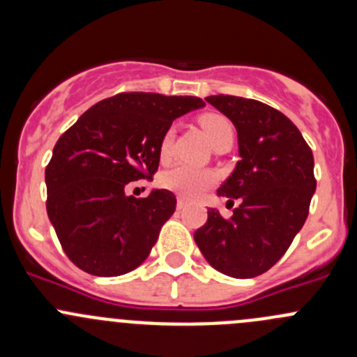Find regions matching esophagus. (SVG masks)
<instances>
[{
    "label": "esophagus",
    "instance_id": "1",
    "mask_svg": "<svg viewBox=\"0 0 357 357\" xmlns=\"http://www.w3.org/2000/svg\"><path fill=\"white\" fill-rule=\"evenodd\" d=\"M186 204H188V202L183 199V197H178V208H185Z\"/></svg>",
    "mask_w": 357,
    "mask_h": 357
}]
</instances>
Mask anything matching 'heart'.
<instances>
[{
  "mask_svg": "<svg viewBox=\"0 0 357 357\" xmlns=\"http://www.w3.org/2000/svg\"><path fill=\"white\" fill-rule=\"evenodd\" d=\"M202 129L207 135L208 142L212 146L218 145L222 139H233L235 129H233L231 121L225 117L218 112H207L199 117ZM172 149V131H165L160 139V146H158V153H160L162 160H165L171 155ZM215 181V176L207 169H197L188 164H178L172 169L165 171L160 176V185L164 188L171 190V192L178 193V195L186 197V199H197L207 188H211Z\"/></svg>",
  "mask_w": 357,
  "mask_h": 357,
  "instance_id": "1",
  "label": "heart"
}]
</instances>
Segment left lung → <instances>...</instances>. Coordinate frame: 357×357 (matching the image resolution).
<instances>
[{
	"instance_id": "left-lung-1",
	"label": "left lung",
	"mask_w": 357,
	"mask_h": 357,
	"mask_svg": "<svg viewBox=\"0 0 357 357\" xmlns=\"http://www.w3.org/2000/svg\"><path fill=\"white\" fill-rule=\"evenodd\" d=\"M205 100L238 132L240 160L218 195L240 199V205L229 219L211 208L193 238L219 273L254 278L282 259L304 226L316 192L314 158L301 131L280 110L240 96Z\"/></svg>"
}]
</instances>
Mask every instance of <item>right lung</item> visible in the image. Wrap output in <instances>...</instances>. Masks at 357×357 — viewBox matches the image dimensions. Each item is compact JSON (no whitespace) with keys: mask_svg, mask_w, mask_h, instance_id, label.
I'll list each match as a JSON object with an SVG mask.
<instances>
[{"mask_svg":"<svg viewBox=\"0 0 357 357\" xmlns=\"http://www.w3.org/2000/svg\"><path fill=\"white\" fill-rule=\"evenodd\" d=\"M205 103L197 96L119 93L86 110L53 149L46 167V211L67 257L95 276L138 268L174 214L176 197L152 190L126 195L129 181L150 179L172 121Z\"/></svg>","mask_w":357,"mask_h":357,"instance_id":"obj_1","label":"right lung"}]
</instances>
